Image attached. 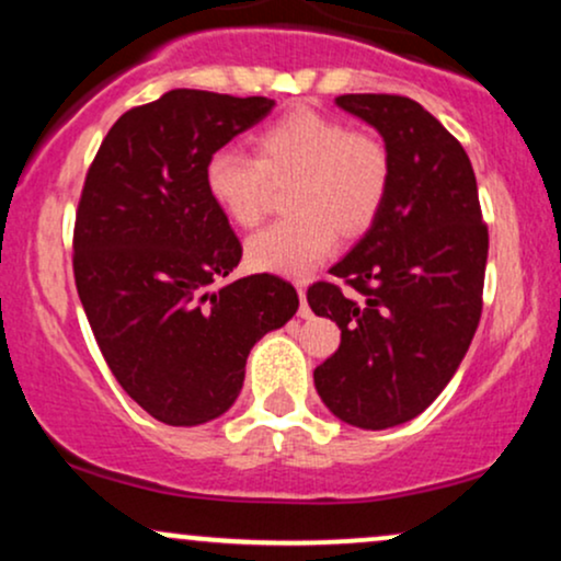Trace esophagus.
Listing matches in <instances>:
<instances>
[{"label": "esophagus", "mask_w": 561, "mask_h": 561, "mask_svg": "<svg viewBox=\"0 0 561 561\" xmlns=\"http://www.w3.org/2000/svg\"><path fill=\"white\" fill-rule=\"evenodd\" d=\"M298 295H300V311H298V317L300 319H311V308H308V302H306V287H298Z\"/></svg>", "instance_id": "34e87169"}]
</instances>
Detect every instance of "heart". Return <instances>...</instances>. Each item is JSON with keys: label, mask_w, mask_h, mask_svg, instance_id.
Instances as JSON below:
<instances>
[{"label": "heart", "mask_w": 561, "mask_h": 561, "mask_svg": "<svg viewBox=\"0 0 561 561\" xmlns=\"http://www.w3.org/2000/svg\"><path fill=\"white\" fill-rule=\"evenodd\" d=\"M253 158L221 147L205 163V192L234 227L250 229L266 214L272 186L287 184L289 218L244 244L255 272L306 276L334 248L362 237L382 210L390 186V152L375 134L351 131L332 115H282L250 137Z\"/></svg>", "instance_id": "b5f03b06"}]
</instances>
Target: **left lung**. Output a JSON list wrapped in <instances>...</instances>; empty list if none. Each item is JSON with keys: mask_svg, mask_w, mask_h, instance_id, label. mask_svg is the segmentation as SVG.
I'll use <instances>...</instances> for the list:
<instances>
[{"mask_svg": "<svg viewBox=\"0 0 561 561\" xmlns=\"http://www.w3.org/2000/svg\"><path fill=\"white\" fill-rule=\"evenodd\" d=\"M334 105L377 128L390 152L382 210L332 282L308 287L317 317L337 321L340 347L313 385L337 420L388 430L420 416L469 351L482 311L488 227L465 147L420 102L343 94Z\"/></svg>", "mask_w": 561, "mask_h": 561, "instance_id": "1", "label": "left lung"}]
</instances>
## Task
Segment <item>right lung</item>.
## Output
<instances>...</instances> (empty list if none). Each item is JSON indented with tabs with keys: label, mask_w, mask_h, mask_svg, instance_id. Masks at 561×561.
Wrapping results in <instances>:
<instances>
[{
	"label": "right lung",
	"mask_w": 561,
	"mask_h": 561,
	"mask_svg": "<svg viewBox=\"0 0 561 561\" xmlns=\"http://www.w3.org/2000/svg\"><path fill=\"white\" fill-rule=\"evenodd\" d=\"M268 96L171 89L102 139L73 231L76 289L118 385L158 422L195 427L240 396L250 347L298 311L274 274L214 289L242 259L205 163L272 113Z\"/></svg>",
	"instance_id": "right-lung-1"
}]
</instances>
